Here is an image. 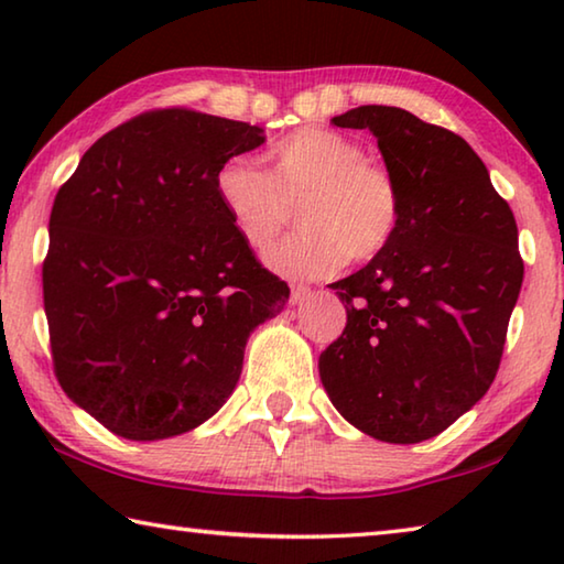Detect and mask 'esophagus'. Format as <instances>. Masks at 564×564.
Returning <instances> with one entry per match:
<instances>
[{
  "mask_svg": "<svg viewBox=\"0 0 564 564\" xmlns=\"http://www.w3.org/2000/svg\"><path fill=\"white\" fill-rule=\"evenodd\" d=\"M313 299V291L308 289V285H293L291 289V303L293 305H301L305 301Z\"/></svg>",
  "mask_w": 564,
  "mask_h": 564,
  "instance_id": "obj_1",
  "label": "esophagus"
}]
</instances>
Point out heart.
Here are the masks:
<instances>
[{"mask_svg": "<svg viewBox=\"0 0 564 564\" xmlns=\"http://www.w3.org/2000/svg\"><path fill=\"white\" fill-rule=\"evenodd\" d=\"M265 174L243 156L216 171L214 186L238 238L265 251L299 204L301 231L265 256L273 271L318 279L350 259L370 261L398 236L403 194L388 166L366 159L360 141L333 129H301L269 151Z\"/></svg>", "mask_w": 564, "mask_h": 564, "instance_id": "1", "label": "heart"}]
</instances>
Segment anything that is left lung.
Wrapping results in <instances>:
<instances>
[{
	"label": "left lung",
	"instance_id": "left-lung-1",
	"mask_svg": "<svg viewBox=\"0 0 564 564\" xmlns=\"http://www.w3.org/2000/svg\"><path fill=\"white\" fill-rule=\"evenodd\" d=\"M330 123L378 139L403 218L383 253L330 283L348 323L318 358L323 388L376 441H427L488 393L498 373L524 273L518 224L457 133L378 104Z\"/></svg>",
	"mask_w": 564,
	"mask_h": 564
}]
</instances>
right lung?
I'll return each mask as SVG.
<instances>
[{
	"label": "right lung",
	"instance_id": "right-lung-1",
	"mask_svg": "<svg viewBox=\"0 0 564 564\" xmlns=\"http://www.w3.org/2000/svg\"><path fill=\"white\" fill-rule=\"evenodd\" d=\"M263 129L191 109L131 119L59 188L44 311L64 393L127 441L194 431L241 378L246 340L289 301L216 196Z\"/></svg>",
	"mask_w": 564,
	"mask_h": 564
}]
</instances>
